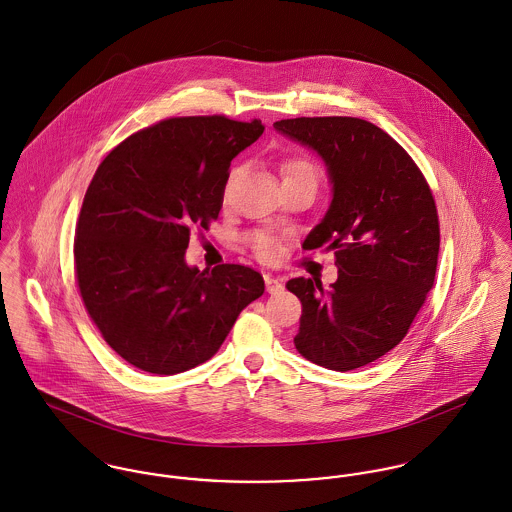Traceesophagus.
<instances>
[{"instance_id": "1", "label": "esophagus", "mask_w": 512, "mask_h": 512, "mask_svg": "<svg viewBox=\"0 0 512 512\" xmlns=\"http://www.w3.org/2000/svg\"><path fill=\"white\" fill-rule=\"evenodd\" d=\"M264 282H266V292L268 293H280L284 290V284L278 278L270 276V274L264 276Z\"/></svg>"}]
</instances>
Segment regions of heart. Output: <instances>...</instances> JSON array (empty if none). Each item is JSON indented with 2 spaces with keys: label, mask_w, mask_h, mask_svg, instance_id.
<instances>
[{
  "label": "heart",
  "mask_w": 512,
  "mask_h": 512,
  "mask_svg": "<svg viewBox=\"0 0 512 512\" xmlns=\"http://www.w3.org/2000/svg\"><path fill=\"white\" fill-rule=\"evenodd\" d=\"M282 175H284V179H292V177H297V175H307V177L317 179V167L309 159H290V161H286L282 165ZM230 181H232V175H230ZM252 248L262 258H272L276 254V250H278L274 238L268 236L266 232H256L252 236Z\"/></svg>",
  "instance_id": "obj_1"
}]
</instances>
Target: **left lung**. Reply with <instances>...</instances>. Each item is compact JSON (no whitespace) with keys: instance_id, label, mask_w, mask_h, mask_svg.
Masks as SVG:
<instances>
[{"instance_id":"left-lung-1","label":"left lung","mask_w":512,"mask_h":512,"mask_svg":"<svg viewBox=\"0 0 512 512\" xmlns=\"http://www.w3.org/2000/svg\"><path fill=\"white\" fill-rule=\"evenodd\" d=\"M274 128L313 149L331 183V203L301 246L335 250L339 276L329 290L315 278L288 282L303 305L295 349L339 372L374 363L406 337L434 286L432 191L404 147L366 120L293 118Z\"/></svg>"}]
</instances>
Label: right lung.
<instances>
[{
    "label": "right lung",
    "mask_w": 512,
    "mask_h": 512,
    "mask_svg": "<svg viewBox=\"0 0 512 512\" xmlns=\"http://www.w3.org/2000/svg\"><path fill=\"white\" fill-rule=\"evenodd\" d=\"M262 134L260 120L171 118L96 169L76 224V280L104 341L130 365L177 374L209 361L264 293L252 268L209 272L185 260L191 228L219 217L230 161Z\"/></svg>",
    "instance_id": "add662e5"
}]
</instances>
